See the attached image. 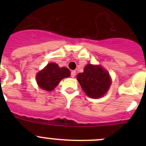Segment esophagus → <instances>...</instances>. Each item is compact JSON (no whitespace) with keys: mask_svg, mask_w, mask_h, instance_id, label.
<instances>
[{"mask_svg":"<svg viewBox=\"0 0 146 146\" xmlns=\"http://www.w3.org/2000/svg\"><path fill=\"white\" fill-rule=\"evenodd\" d=\"M76 75V71H72L71 72V77H74Z\"/></svg>","mask_w":146,"mask_h":146,"instance_id":"34e87169","label":"esophagus"}]
</instances>
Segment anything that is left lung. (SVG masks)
<instances>
[{
    "mask_svg": "<svg viewBox=\"0 0 146 146\" xmlns=\"http://www.w3.org/2000/svg\"><path fill=\"white\" fill-rule=\"evenodd\" d=\"M77 79L88 96L94 99L104 96L111 84L108 72L101 66L92 64L86 65L84 72L77 74Z\"/></svg>",
    "mask_w": 146,
    "mask_h": 146,
    "instance_id": "left-lung-1",
    "label": "left lung"
}]
</instances>
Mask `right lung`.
I'll return each mask as SVG.
<instances>
[{
    "instance_id": "obj_1",
    "label": "right lung",
    "mask_w": 146,
    "mask_h": 146,
    "mask_svg": "<svg viewBox=\"0 0 146 146\" xmlns=\"http://www.w3.org/2000/svg\"><path fill=\"white\" fill-rule=\"evenodd\" d=\"M70 76V71L66 68H60L57 64L50 63L36 75L38 86L45 91H52L60 81Z\"/></svg>"
}]
</instances>
